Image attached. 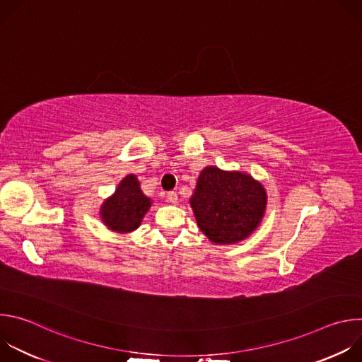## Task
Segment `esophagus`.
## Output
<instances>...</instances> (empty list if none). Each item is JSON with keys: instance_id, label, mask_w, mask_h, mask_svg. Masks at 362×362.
Returning <instances> with one entry per match:
<instances>
[{"instance_id": "obj_1", "label": "esophagus", "mask_w": 362, "mask_h": 362, "mask_svg": "<svg viewBox=\"0 0 362 362\" xmlns=\"http://www.w3.org/2000/svg\"><path fill=\"white\" fill-rule=\"evenodd\" d=\"M166 199L170 202V203H177V193L176 192H169L168 194H166Z\"/></svg>"}]
</instances>
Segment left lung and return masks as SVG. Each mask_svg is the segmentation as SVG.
<instances>
[{"label": "left lung", "mask_w": 362, "mask_h": 362, "mask_svg": "<svg viewBox=\"0 0 362 362\" xmlns=\"http://www.w3.org/2000/svg\"><path fill=\"white\" fill-rule=\"evenodd\" d=\"M189 203L204 236L216 245H235L261 225L268 194L264 185L247 173L206 166Z\"/></svg>", "instance_id": "obj_1"}]
</instances>
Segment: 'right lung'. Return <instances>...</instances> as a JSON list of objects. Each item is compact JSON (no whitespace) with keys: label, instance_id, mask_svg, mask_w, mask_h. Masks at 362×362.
<instances>
[{"label":"right lung","instance_id":"add662e5","mask_svg":"<svg viewBox=\"0 0 362 362\" xmlns=\"http://www.w3.org/2000/svg\"><path fill=\"white\" fill-rule=\"evenodd\" d=\"M153 200L140 189L136 175L124 176L115 193L100 206V219L112 232L126 235L134 232L151 208Z\"/></svg>","mask_w":362,"mask_h":362}]
</instances>
